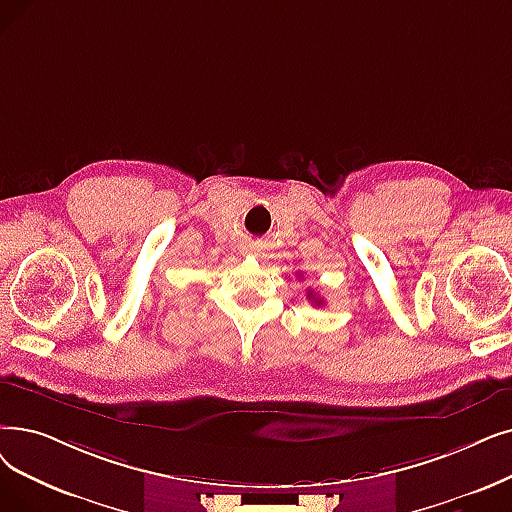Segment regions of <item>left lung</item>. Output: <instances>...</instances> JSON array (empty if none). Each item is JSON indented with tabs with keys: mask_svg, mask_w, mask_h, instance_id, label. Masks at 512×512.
Masks as SVG:
<instances>
[{
	"mask_svg": "<svg viewBox=\"0 0 512 512\" xmlns=\"http://www.w3.org/2000/svg\"><path fill=\"white\" fill-rule=\"evenodd\" d=\"M307 299H311V301H314L316 305H322V299H316V297H314V293H307Z\"/></svg>",
	"mask_w": 512,
	"mask_h": 512,
	"instance_id": "left-lung-1",
	"label": "left lung"
}]
</instances>
